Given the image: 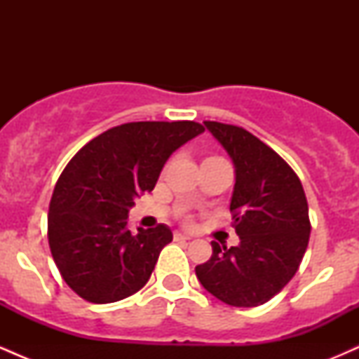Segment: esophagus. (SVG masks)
I'll return each mask as SVG.
<instances>
[{
    "instance_id": "1",
    "label": "esophagus",
    "mask_w": 359,
    "mask_h": 359,
    "mask_svg": "<svg viewBox=\"0 0 359 359\" xmlns=\"http://www.w3.org/2000/svg\"><path fill=\"white\" fill-rule=\"evenodd\" d=\"M174 240H175V241H191L192 238H191V236H187V234L175 233V234H174Z\"/></svg>"
}]
</instances>
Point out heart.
<instances>
[{
    "label": "heart",
    "instance_id": "obj_1",
    "mask_svg": "<svg viewBox=\"0 0 359 359\" xmlns=\"http://www.w3.org/2000/svg\"><path fill=\"white\" fill-rule=\"evenodd\" d=\"M216 160H222L219 156H209V158H205L204 162H216Z\"/></svg>",
    "mask_w": 359,
    "mask_h": 359
}]
</instances>
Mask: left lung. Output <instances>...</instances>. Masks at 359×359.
<instances>
[{
    "label": "left lung",
    "mask_w": 359,
    "mask_h": 359,
    "mask_svg": "<svg viewBox=\"0 0 359 359\" xmlns=\"http://www.w3.org/2000/svg\"><path fill=\"white\" fill-rule=\"evenodd\" d=\"M231 156L236 184L229 211L240 245L212 241V257L196 266L209 294L234 307H257L299 270L311 221L300 179L269 145L240 126L204 121Z\"/></svg>",
    "instance_id": "8db88e82"
}]
</instances>
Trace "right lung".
I'll use <instances>...</instances> for the list:
<instances>
[{"mask_svg": "<svg viewBox=\"0 0 359 359\" xmlns=\"http://www.w3.org/2000/svg\"><path fill=\"white\" fill-rule=\"evenodd\" d=\"M203 131L194 121L125 123L72 156L52 194L48 245L79 297L116 302L148 282L172 231L158 224L131 233L128 212L135 197L154 191L168 156Z\"/></svg>", "mask_w": 359, "mask_h": 359, "instance_id": "right-lung-1", "label": "right lung"}]
</instances>
